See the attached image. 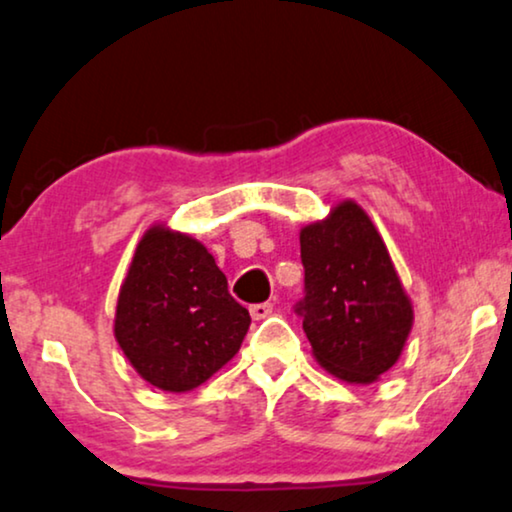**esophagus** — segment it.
I'll return each instance as SVG.
<instances>
[{"label":"esophagus","instance_id":"obj_1","mask_svg":"<svg viewBox=\"0 0 512 512\" xmlns=\"http://www.w3.org/2000/svg\"><path fill=\"white\" fill-rule=\"evenodd\" d=\"M271 313H273L271 301H264V304L250 306V315H253V320H264V318H269Z\"/></svg>","mask_w":512,"mask_h":512}]
</instances>
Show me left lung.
Masks as SVG:
<instances>
[{
	"label": "left lung",
	"instance_id": "left-lung-1",
	"mask_svg": "<svg viewBox=\"0 0 512 512\" xmlns=\"http://www.w3.org/2000/svg\"><path fill=\"white\" fill-rule=\"evenodd\" d=\"M304 320L313 355L345 383L369 385L390 371L413 327V306L378 229L355 201L299 234Z\"/></svg>",
	"mask_w": 512,
	"mask_h": 512
}]
</instances>
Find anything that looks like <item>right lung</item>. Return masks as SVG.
I'll use <instances>...</instances> for the list:
<instances>
[{
    "label": "right lung",
    "mask_w": 512,
    "mask_h": 512,
    "mask_svg": "<svg viewBox=\"0 0 512 512\" xmlns=\"http://www.w3.org/2000/svg\"><path fill=\"white\" fill-rule=\"evenodd\" d=\"M248 327L250 313L197 239L162 225L143 234L113 327L143 380L164 392L194 390L239 352Z\"/></svg>",
    "instance_id": "right-lung-1"
}]
</instances>
